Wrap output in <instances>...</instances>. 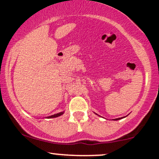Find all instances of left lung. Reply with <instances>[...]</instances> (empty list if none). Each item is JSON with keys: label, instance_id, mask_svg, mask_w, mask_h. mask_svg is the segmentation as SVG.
Masks as SVG:
<instances>
[{"label": "left lung", "instance_id": "obj_1", "mask_svg": "<svg viewBox=\"0 0 159 159\" xmlns=\"http://www.w3.org/2000/svg\"><path fill=\"white\" fill-rule=\"evenodd\" d=\"M98 115V114H97ZM123 118H124V117H121V118H116V119H114V120H120V119H123Z\"/></svg>", "mask_w": 159, "mask_h": 159}]
</instances>
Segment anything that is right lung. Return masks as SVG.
Returning <instances> with one entry per match:
<instances>
[{
	"instance_id": "add662e5",
	"label": "right lung",
	"mask_w": 159,
	"mask_h": 159,
	"mask_svg": "<svg viewBox=\"0 0 159 159\" xmlns=\"http://www.w3.org/2000/svg\"><path fill=\"white\" fill-rule=\"evenodd\" d=\"M63 114H64V111H62V112L57 113V114H54V115H52V116H47L46 118H48V119H50V118H55V117H57V116H61V115H63Z\"/></svg>"
}]
</instances>
